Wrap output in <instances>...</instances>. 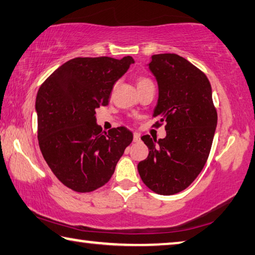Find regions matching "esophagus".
I'll list each match as a JSON object with an SVG mask.
<instances>
[{"label": "esophagus", "mask_w": 255, "mask_h": 255, "mask_svg": "<svg viewBox=\"0 0 255 255\" xmlns=\"http://www.w3.org/2000/svg\"><path fill=\"white\" fill-rule=\"evenodd\" d=\"M134 142L135 143L140 142V134H138V132H134Z\"/></svg>", "instance_id": "34e87169"}]
</instances>
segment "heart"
<instances>
[{
  "label": "heart",
  "instance_id": "obj_1",
  "mask_svg": "<svg viewBox=\"0 0 255 255\" xmlns=\"http://www.w3.org/2000/svg\"><path fill=\"white\" fill-rule=\"evenodd\" d=\"M147 84H152V82L148 78H145V77H140V78H138V80H137V86H142V85H147Z\"/></svg>",
  "mask_w": 255,
  "mask_h": 255
}]
</instances>
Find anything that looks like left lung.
Masks as SVG:
<instances>
[{
  "label": "left lung",
  "mask_w": 255,
  "mask_h": 255,
  "mask_svg": "<svg viewBox=\"0 0 255 255\" xmlns=\"http://www.w3.org/2000/svg\"><path fill=\"white\" fill-rule=\"evenodd\" d=\"M147 67L159 88L153 118L165 123L167 135L159 140L142 137L148 155L137 169L149 189L172 195L187 188L203 169L218 116L207 76L183 56L155 54Z\"/></svg>",
  "instance_id": "obj_1"
}]
</instances>
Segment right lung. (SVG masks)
Here are the masks:
<instances>
[{"instance_id": "right-lung-1", "label": "right lung", "mask_w": 255, "mask_h": 255, "mask_svg": "<svg viewBox=\"0 0 255 255\" xmlns=\"http://www.w3.org/2000/svg\"><path fill=\"white\" fill-rule=\"evenodd\" d=\"M132 63L131 56L72 59L37 92L39 148L56 178L76 192L106 185L131 143L132 132L126 127L102 131L95 109L108 106L113 85Z\"/></svg>"}]
</instances>
